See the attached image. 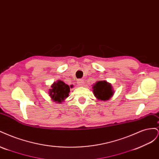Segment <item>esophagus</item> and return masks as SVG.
Masks as SVG:
<instances>
[{
    "instance_id": "34e87169",
    "label": "esophagus",
    "mask_w": 159,
    "mask_h": 159,
    "mask_svg": "<svg viewBox=\"0 0 159 159\" xmlns=\"http://www.w3.org/2000/svg\"><path fill=\"white\" fill-rule=\"evenodd\" d=\"M77 84H78V85L80 86H82L84 84V81L83 80H78V81H77Z\"/></svg>"
}]
</instances>
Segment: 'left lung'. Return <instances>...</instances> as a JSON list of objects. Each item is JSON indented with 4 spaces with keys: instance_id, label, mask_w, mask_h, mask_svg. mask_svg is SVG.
Wrapping results in <instances>:
<instances>
[{
    "instance_id": "left-lung-1",
    "label": "left lung",
    "mask_w": 159,
    "mask_h": 159,
    "mask_svg": "<svg viewBox=\"0 0 159 159\" xmlns=\"http://www.w3.org/2000/svg\"><path fill=\"white\" fill-rule=\"evenodd\" d=\"M93 92L98 99L107 101L112 97L114 91L111 84L106 81H99L93 86Z\"/></svg>"
}]
</instances>
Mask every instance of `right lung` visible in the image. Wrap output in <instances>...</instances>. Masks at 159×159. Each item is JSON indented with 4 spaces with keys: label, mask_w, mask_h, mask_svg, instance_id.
Here are the masks:
<instances>
[{
    "label": "right lung",
    "mask_w": 159,
    "mask_h": 159,
    "mask_svg": "<svg viewBox=\"0 0 159 159\" xmlns=\"http://www.w3.org/2000/svg\"><path fill=\"white\" fill-rule=\"evenodd\" d=\"M70 88L68 85L66 84L64 81L58 80L51 85V89L49 90V95L56 103H61L63 101L69 96Z\"/></svg>",
    "instance_id": "add662e5"
}]
</instances>
